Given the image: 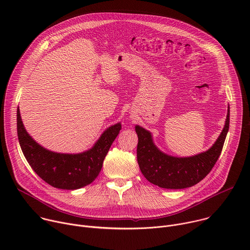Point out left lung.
Returning a JSON list of instances; mask_svg holds the SVG:
<instances>
[{
  "label": "left lung",
  "mask_w": 250,
  "mask_h": 250,
  "mask_svg": "<svg viewBox=\"0 0 250 250\" xmlns=\"http://www.w3.org/2000/svg\"><path fill=\"white\" fill-rule=\"evenodd\" d=\"M229 128V105L225 126L212 146L205 152L176 157L162 152L153 142L150 131L135 125L138 137L137 163L146 179L165 189H184L202 181L219 159Z\"/></svg>",
  "instance_id": "obj_1"
}]
</instances>
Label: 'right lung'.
Listing matches in <instances>:
<instances>
[{"label": "right lung", "instance_id": "obj_1", "mask_svg": "<svg viewBox=\"0 0 250 250\" xmlns=\"http://www.w3.org/2000/svg\"><path fill=\"white\" fill-rule=\"evenodd\" d=\"M17 128L21 148L33 171L54 188L76 190L96 179L122 125L118 123L111 125L101 134L92 148L76 154L53 152L39 145L25 130L19 108Z\"/></svg>", "mask_w": 250, "mask_h": 250}]
</instances>
